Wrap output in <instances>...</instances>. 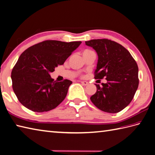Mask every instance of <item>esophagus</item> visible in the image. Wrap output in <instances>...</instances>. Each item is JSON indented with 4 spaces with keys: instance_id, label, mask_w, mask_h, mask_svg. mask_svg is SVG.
<instances>
[{
    "instance_id": "1",
    "label": "esophagus",
    "mask_w": 155,
    "mask_h": 155,
    "mask_svg": "<svg viewBox=\"0 0 155 155\" xmlns=\"http://www.w3.org/2000/svg\"><path fill=\"white\" fill-rule=\"evenodd\" d=\"M81 84L82 85H87L89 84V83L87 81H81Z\"/></svg>"
}]
</instances>
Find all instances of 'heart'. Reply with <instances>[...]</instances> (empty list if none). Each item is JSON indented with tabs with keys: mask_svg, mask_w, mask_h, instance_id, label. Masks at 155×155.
<instances>
[{
	"mask_svg": "<svg viewBox=\"0 0 155 155\" xmlns=\"http://www.w3.org/2000/svg\"><path fill=\"white\" fill-rule=\"evenodd\" d=\"M92 52V51H90V50H89V49H85V50H84V51H83V54L87 53V52Z\"/></svg>",
	"mask_w": 155,
	"mask_h": 155,
	"instance_id": "heart-1",
	"label": "heart"
}]
</instances>
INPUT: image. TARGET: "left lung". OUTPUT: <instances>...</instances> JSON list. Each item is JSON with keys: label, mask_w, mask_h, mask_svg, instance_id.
<instances>
[{"label": "left lung", "mask_w": 155, "mask_h": 155, "mask_svg": "<svg viewBox=\"0 0 155 155\" xmlns=\"http://www.w3.org/2000/svg\"><path fill=\"white\" fill-rule=\"evenodd\" d=\"M98 54L95 79L106 78L107 84H95L97 91L90 99L96 107L108 113L125 108L133 99L139 85L138 66L127 49L107 39L85 41Z\"/></svg>", "instance_id": "8db88e82"}]
</instances>
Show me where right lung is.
I'll return each instance as SVG.
<instances>
[{
  "mask_svg": "<svg viewBox=\"0 0 155 155\" xmlns=\"http://www.w3.org/2000/svg\"><path fill=\"white\" fill-rule=\"evenodd\" d=\"M81 43L47 40L22 52L11 73L14 92L22 105L33 112H43L64 100L72 82H57L49 74L62 65Z\"/></svg>",
  "mask_w": 155,
  "mask_h": 155,
  "instance_id": "right-lung-1",
  "label": "right lung"
}]
</instances>
